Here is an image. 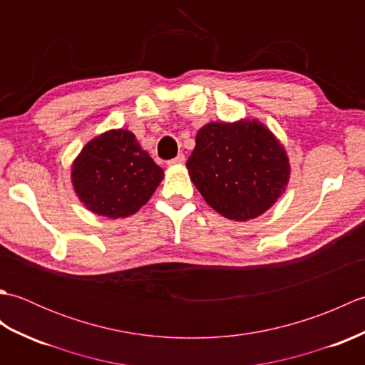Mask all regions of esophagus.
Here are the masks:
<instances>
[{
	"label": "esophagus",
	"mask_w": 365,
	"mask_h": 365,
	"mask_svg": "<svg viewBox=\"0 0 365 365\" xmlns=\"http://www.w3.org/2000/svg\"><path fill=\"white\" fill-rule=\"evenodd\" d=\"M183 163H185V155L183 153H178L175 158H173V160L168 163V165L169 166H180V165H183Z\"/></svg>",
	"instance_id": "1"
}]
</instances>
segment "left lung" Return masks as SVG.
Wrapping results in <instances>:
<instances>
[{
    "mask_svg": "<svg viewBox=\"0 0 365 365\" xmlns=\"http://www.w3.org/2000/svg\"><path fill=\"white\" fill-rule=\"evenodd\" d=\"M187 169L205 202L237 222L269 210L290 180L284 144L259 119L207 123Z\"/></svg>",
    "mask_w": 365,
    "mask_h": 365,
    "instance_id": "obj_1",
    "label": "left lung"
}]
</instances>
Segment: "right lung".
I'll list each match as a JSON object with an SVG mask.
<instances>
[{
    "instance_id": "right-lung-1",
    "label": "right lung",
    "mask_w": 365,
    "mask_h": 365,
    "mask_svg": "<svg viewBox=\"0 0 365 365\" xmlns=\"http://www.w3.org/2000/svg\"><path fill=\"white\" fill-rule=\"evenodd\" d=\"M71 170L72 187L81 204L110 220L135 215L165 177L127 128L108 130L91 139Z\"/></svg>"
}]
</instances>
